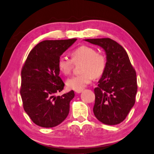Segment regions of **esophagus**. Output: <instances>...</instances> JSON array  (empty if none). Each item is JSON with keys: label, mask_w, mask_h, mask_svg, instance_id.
<instances>
[{"label": "esophagus", "mask_w": 154, "mask_h": 154, "mask_svg": "<svg viewBox=\"0 0 154 154\" xmlns=\"http://www.w3.org/2000/svg\"><path fill=\"white\" fill-rule=\"evenodd\" d=\"M82 91H83V89H80V90H77V91H75V92H76L77 94H80V93H82Z\"/></svg>", "instance_id": "obj_1"}]
</instances>
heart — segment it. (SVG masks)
<instances>
[{
	"mask_svg": "<svg viewBox=\"0 0 154 154\" xmlns=\"http://www.w3.org/2000/svg\"><path fill=\"white\" fill-rule=\"evenodd\" d=\"M72 60L66 56L58 58L57 66L62 74H70L73 67V61H82L80 70L81 74L73 76L67 80L66 84L72 90H80L85 87L95 77L103 75L106 69L107 60L105 56L97 52L96 49L88 45H82L71 53Z\"/></svg>",
	"mask_w": 154,
	"mask_h": 154,
	"instance_id": "heart-1",
	"label": "heart"
}]
</instances>
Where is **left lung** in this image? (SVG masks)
Listing matches in <instances>:
<instances>
[{
	"label": "left lung",
	"instance_id": "1",
	"mask_svg": "<svg viewBox=\"0 0 154 154\" xmlns=\"http://www.w3.org/2000/svg\"><path fill=\"white\" fill-rule=\"evenodd\" d=\"M105 51L107 66L95 88L94 115L104 124L116 125L125 119L135 103V70L123 47L110 38L86 39Z\"/></svg>",
	"mask_w": 154,
	"mask_h": 154
}]
</instances>
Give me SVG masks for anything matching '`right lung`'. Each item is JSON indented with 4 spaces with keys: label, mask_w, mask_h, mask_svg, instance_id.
Masks as SVG:
<instances>
[{
    "label": "right lung",
    "mask_w": 154,
    "mask_h": 154,
    "mask_svg": "<svg viewBox=\"0 0 154 154\" xmlns=\"http://www.w3.org/2000/svg\"><path fill=\"white\" fill-rule=\"evenodd\" d=\"M76 38L45 40L30 51L21 70L20 94L23 109L33 123L52 128L62 123L69 114L73 91L56 96L65 84L59 77L58 58L74 44Z\"/></svg>",
    "instance_id": "obj_1"
}]
</instances>
